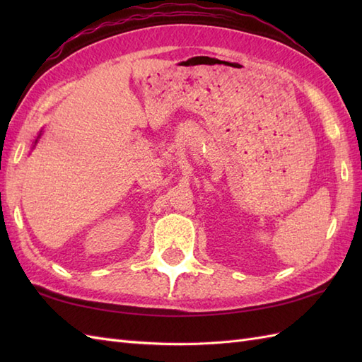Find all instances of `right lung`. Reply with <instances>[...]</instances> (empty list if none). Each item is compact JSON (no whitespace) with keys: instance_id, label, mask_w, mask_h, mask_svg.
Listing matches in <instances>:
<instances>
[{"instance_id":"add662e5","label":"right lung","mask_w":362,"mask_h":362,"mask_svg":"<svg viewBox=\"0 0 362 362\" xmlns=\"http://www.w3.org/2000/svg\"><path fill=\"white\" fill-rule=\"evenodd\" d=\"M42 132H43V130H40V134H38V135H37V138H35V141H34V146H33V149L35 148V144H37V141H38V140H40V136H42Z\"/></svg>"}]
</instances>
